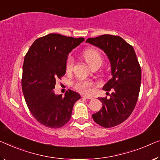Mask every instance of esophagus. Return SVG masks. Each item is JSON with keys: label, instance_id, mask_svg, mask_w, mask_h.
<instances>
[{"label": "esophagus", "instance_id": "34e87169", "mask_svg": "<svg viewBox=\"0 0 160 160\" xmlns=\"http://www.w3.org/2000/svg\"><path fill=\"white\" fill-rule=\"evenodd\" d=\"M82 98H86V99H92V97H90V96H87V95H82Z\"/></svg>", "mask_w": 160, "mask_h": 160}]
</instances>
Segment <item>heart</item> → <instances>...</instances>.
I'll use <instances>...</instances> for the list:
<instances>
[{
  "label": "heart",
  "mask_w": 160,
  "mask_h": 160,
  "mask_svg": "<svg viewBox=\"0 0 160 160\" xmlns=\"http://www.w3.org/2000/svg\"><path fill=\"white\" fill-rule=\"evenodd\" d=\"M85 60L90 67L95 65H101L103 62V56L98 50L95 48H88L82 53ZM74 65V58L72 55H69L67 58L65 69L68 72L72 71ZM95 86V83L92 81L87 80H78L74 83V88L78 91L83 94H90Z\"/></svg>",
  "instance_id": "b5f03b06"
}]
</instances>
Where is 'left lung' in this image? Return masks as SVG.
<instances>
[{
    "mask_svg": "<svg viewBox=\"0 0 160 160\" xmlns=\"http://www.w3.org/2000/svg\"><path fill=\"white\" fill-rule=\"evenodd\" d=\"M86 42L103 49L111 62L112 78L103 89L113 92L110 98H99L103 106L92 116L102 127H113L126 121L135 108L141 85V67L133 47L118 36L101 35L88 38Z\"/></svg>",
    "mask_w": 160,
    "mask_h": 160,
    "instance_id": "left-lung-1",
    "label": "left lung"
}]
</instances>
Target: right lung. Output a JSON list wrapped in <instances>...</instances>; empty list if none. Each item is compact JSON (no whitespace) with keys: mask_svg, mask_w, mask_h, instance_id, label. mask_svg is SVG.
<instances>
[{"mask_svg":"<svg viewBox=\"0 0 160 160\" xmlns=\"http://www.w3.org/2000/svg\"><path fill=\"white\" fill-rule=\"evenodd\" d=\"M59 34L36 39L26 54L21 86L28 109L38 122L58 128L70 121L74 104L80 98L71 90L55 95L56 81L65 75L68 54L84 41Z\"/></svg>","mask_w":160,"mask_h":160,"instance_id":"right-lung-1","label":"right lung"}]
</instances>
